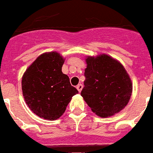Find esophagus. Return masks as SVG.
I'll return each instance as SVG.
<instances>
[{
    "instance_id": "obj_1",
    "label": "esophagus",
    "mask_w": 153,
    "mask_h": 153,
    "mask_svg": "<svg viewBox=\"0 0 153 153\" xmlns=\"http://www.w3.org/2000/svg\"><path fill=\"white\" fill-rule=\"evenodd\" d=\"M82 88H83V85H82V84H78L77 86H76V89H77L79 92H80V91H81Z\"/></svg>"
}]
</instances>
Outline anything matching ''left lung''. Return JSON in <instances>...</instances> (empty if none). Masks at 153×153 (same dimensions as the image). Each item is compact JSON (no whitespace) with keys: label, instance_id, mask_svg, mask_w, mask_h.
Listing matches in <instances>:
<instances>
[{"label":"left lung","instance_id":"left-lung-1","mask_svg":"<svg viewBox=\"0 0 153 153\" xmlns=\"http://www.w3.org/2000/svg\"><path fill=\"white\" fill-rule=\"evenodd\" d=\"M84 87L81 96L92 112L101 118L120 112L128 104L133 91L129 75L123 65L107 54L85 59Z\"/></svg>","mask_w":153,"mask_h":153}]
</instances>
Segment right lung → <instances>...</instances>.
Listing matches in <instances>:
<instances>
[{"instance_id":"obj_1","label":"right lung","mask_w":153,"mask_h":153,"mask_svg":"<svg viewBox=\"0 0 153 153\" xmlns=\"http://www.w3.org/2000/svg\"><path fill=\"white\" fill-rule=\"evenodd\" d=\"M65 58L56 51L44 53L24 72L22 91L28 107L40 118L53 121L65 111L78 93L69 76L62 73Z\"/></svg>"}]
</instances>
